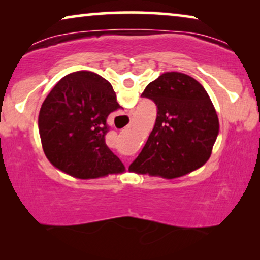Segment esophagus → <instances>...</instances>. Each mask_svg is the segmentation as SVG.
Masks as SVG:
<instances>
[{"label":"esophagus","instance_id":"34e87169","mask_svg":"<svg viewBox=\"0 0 260 260\" xmlns=\"http://www.w3.org/2000/svg\"><path fill=\"white\" fill-rule=\"evenodd\" d=\"M129 117H130V119H133L134 118V113H130Z\"/></svg>","mask_w":260,"mask_h":260}]
</instances>
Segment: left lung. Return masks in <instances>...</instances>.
<instances>
[{
	"instance_id": "obj_1",
	"label": "left lung",
	"mask_w": 260,
	"mask_h": 260,
	"mask_svg": "<svg viewBox=\"0 0 260 260\" xmlns=\"http://www.w3.org/2000/svg\"><path fill=\"white\" fill-rule=\"evenodd\" d=\"M142 95L154 101L157 117L130 172L176 179L201 168L219 135L218 115L205 87L188 74L166 72Z\"/></svg>"
}]
</instances>
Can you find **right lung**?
<instances>
[{"label": "right lung", "instance_id": "1", "mask_svg": "<svg viewBox=\"0 0 260 260\" xmlns=\"http://www.w3.org/2000/svg\"><path fill=\"white\" fill-rule=\"evenodd\" d=\"M117 109L112 85L99 74L77 71L61 78L42 103L38 119L48 161L81 180L125 172L105 143L106 119Z\"/></svg>", "mask_w": 260, "mask_h": 260}]
</instances>
